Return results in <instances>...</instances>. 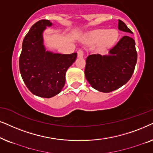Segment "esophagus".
<instances>
[{"mask_svg": "<svg viewBox=\"0 0 153 153\" xmlns=\"http://www.w3.org/2000/svg\"><path fill=\"white\" fill-rule=\"evenodd\" d=\"M84 54H85V52L83 50H79L78 51V56L79 58H82L83 56H84Z\"/></svg>", "mask_w": 153, "mask_h": 153, "instance_id": "esophagus-1", "label": "esophagus"}]
</instances>
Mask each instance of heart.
I'll list each match as a JSON object with an SVG mask.
<instances>
[{
	"instance_id": "heart-1",
	"label": "heart",
	"mask_w": 153,
	"mask_h": 153,
	"mask_svg": "<svg viewBox=\"0 0 153 153\" xmlns=\"http://www.w3.org/2000/svg\"><path fill=\"white\" fill-rule=\"evenodd\" d=\"M118 37V33L116 30L99 29L92 34L93 40L96 42H101L103 48H107L113 45Z\"/></svg>"
}]
</instances>
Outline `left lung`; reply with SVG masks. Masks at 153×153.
<instances>
[{"label": "left lung", "instance_id": "obj_1", "mask_svg": "<svg viewBox=\"0 0 153 153\" xmlns=\"http://www.w3.org/2000/svg\"><path fill=\"white\" fill-rule=\"evenodd\" d=\"M118 28L126 33L132 31L121 20ZM110 55L91 54L86 59L85 75L94 89L108 93L126 84L131 78L137 62V52L133 38L125 36L110 49Z\"/></svg>", "mask_w": 153, "mask_h": 153}]
</instances>
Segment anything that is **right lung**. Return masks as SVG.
<instances>
[{"instance_id":"add662e5","label":"right lung","mask_w":153,"mask_h":153,"mask_svg":"<svg viewBox=\"0 0 153 153\" xmlns=\"http://www.w3.org/2000/svg\"><path fill=\"white\" fill-rule=\"evenodd\" d=\"M52 23L46 19L36 22L25 36L19 66L27 88L38 97L51 98L61 92L66 81L67 69L77 57V53L53 54L42 45V32Z\"/></svg>"}]
</instances>
